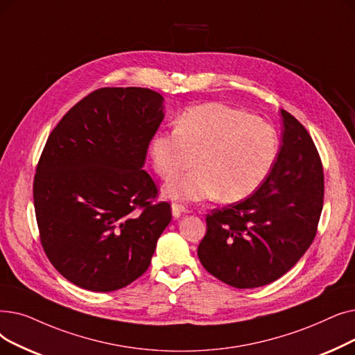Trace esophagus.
Returning a JSON list of instances; mask_svg holds the SVG:
<instances>
[{
  "label": "esophagus",
  "mask_w": 355,
  "mask_h": 355,
  "mask_svg": "<svg viewBox=\"0 0 355 355\" xmlns=\"http://www.w3.org/2000/svg\"><path fill=\"white\" fill-rule=\"evenodd\" d=\"M183 212H188V209L180 204H172V214L175 218H179Z\"/></svg>",
  "instance_id": "1"
}]
</instances>
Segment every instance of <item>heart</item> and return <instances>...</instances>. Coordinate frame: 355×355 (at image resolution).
<instances>
[{
    "label": "heart",
    "mask_w": 355,
    "mask_h": 355,
    "mask_svg": "<svg viewBox=\"0 0 355 355\" xmlns=\"http://www.w3.org/2000/svg\"><path fill=\"white\" fill-rule=\"evenodd\" d=\"M279 150L273 125L216 103L188 108L178 118L175 131L157 132L148 148L163 180H171L196 157L195 171L164 188L168 198L187 202L215 196L223 202L245 199L272 172Z\"/></svg>",
    "instance_id": "obj_1"
}]
</instances>
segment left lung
Returning a JSON list of instances; mask_svg holds the SVG:
<instances>
[{
  "label": "left lung",
  "instance_id": "8db88e82",
  "mask_svg": "<svg viewBox=\"0 0 355 355\" xmlns=\"http://www.w3.org/2000/svg\"><path fill=\"white\" fill-rule=\"evenodd\" d=\"M277 160L248 198L207 215L198 257L208 272L239 289L268 284L312 244L324 207V167L309 132L282 110Z\"/></svg>",
  "mask_w": 355,
  "mask_h": 355
}]
</instances>
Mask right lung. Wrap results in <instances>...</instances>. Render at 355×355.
I'll use <instances>...</instances> for the list:
<instances>
[{"mask_svg":"<svg viewBox=\"0 0 355 355\" xmlns=\"http://www.w3.org/2000/svg\"><path fill=\"white\" fill-rule=\"evenodd\" d=\"M163 116L156 91L101 88L50 132L33 182L40 241L82 289L112 292L139 279L171 223V204H153L159 191L143 171Z\"/></svg>","mask_w":355,"mask_h":355,"instance_id":"1","label":"right lung"}]
</instances>
